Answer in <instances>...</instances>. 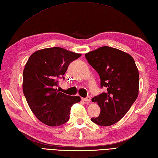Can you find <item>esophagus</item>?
<instances>
[{"mask_svg": "<svg viewBox=\"0 0 158 158\" xmlns=\"http://www.w3.org/2000/svg\"><path fill=\"white\" fill-rule=\"evenodd\" d=\"M82 100L85 102H90V100H91V98H90L89 96H87L86 98H83Z\"/></svg>", "mask_w": 158, "mask_h": 158, "instance_id": "34e87169", "label": "esophagus"}]
</instances>
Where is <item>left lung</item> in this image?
I'll return each instance as SVG.
<instances>
[{
  "label": "left lung",
  "mask_w": 158,
  "mask_h": 158,
  "mask_svg": "<svg viewBox=\"0 0 158 158\" xmlns=\"http://www.w3.org/2000/svg\"><path fill=\"white\" fill-rule=\"evenodd\" d=\"M88 63L99 74L100 86L107 91L92 99L100 108L94 123L109 126L123 118L139 95V74L129 53L103 46L85 53Z\"/></svg>",
  "instance_id": "obj_1"
}]
</instances>
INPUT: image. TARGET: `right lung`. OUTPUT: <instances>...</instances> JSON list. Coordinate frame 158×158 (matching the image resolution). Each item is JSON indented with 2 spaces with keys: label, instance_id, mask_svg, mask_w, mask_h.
I'll list each match as a JSON object with an SVG mask.
<instances>
[{
  "label": "right lung",
  "instance_id": "add662e5",
  "mask_svg": "<svg viewBox=\"0 0 158 158\" xmlns=\"http://www.w3.org/2000/svg\"><path fill=\"white\" fill-rule=\"evenodd\" d=\"M81 53L59 47L38 50L30 56L23 71V92L32 112L49 126L62 125L69 120L73 105L79 96H67L56 87L69 64Z\"/></svg>",
  "mask_w": 158,
  "mask_h": 158
}]
</instances>
